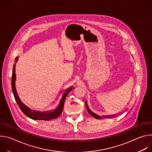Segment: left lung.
Returning <instances> with one entry per match:
<instances>
[{
    "label": "left lung",
    "instance_id": "obj_1",
    "mask_svg": "<svg viewBox=\"0 0 152 152\" xmlns=\"http://www.w3.org/2000/svg\"><path fill=\"white\" fill-rule=\"evenodd\" d=\"M85 104H86V110H87V111H88V112L89 113V114H90V115H91L93 117H94V118H97V119H100V117H99V116H98V115H96L95 114H94L93 113H92L91 111H90V110L88 108V105H87V103H86V102H85ZM114 116V115H113ZM113 117V115H108V116H103V117H107V118H110V117Z\"/></svg>",
    "mask_w": 152,
    "mask_h": 152
}]
</instances>
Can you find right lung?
Listing matches in <instances>:
<instances>
[{
    "label": "right lung",
    "mask_w": 152,
    "mask_h": 152,
    "mask_svg": "<svg viewBox=\"0 0 152 152\" xmlns=\"http://www.w3.org/2000/svg\"><path fill=\"white\" fill-rule=\"evenodd\" d=\"M18 60L17 57L15 58V61L17 62ZM15 64H14L13 66V70H12V80H11V85H12V93L14 96V98L20 108L21 111H22L26 116L29 117L30 118H32L33 120H45V121H49L53 119H55L58 118V117L60 116V115L62 113L63 107H64V102L65 100H66L67 95L69 94V93L72 90L73 87L69 88L68 90H67L65 93H64L62 99L60 101V103L56 109L53 111L50 112H45V113H40L35 111H32L30 109H29V107H28L26 106H25V104H23L20 99H19L17 91L15 89Z\"/></svg>",
    "instance_id": "obj_1"
}]
</instances>
